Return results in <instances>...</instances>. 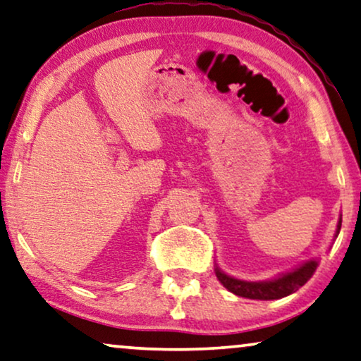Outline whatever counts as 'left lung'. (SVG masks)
<instances>
[{
    "label": "left lung",
    "instance_id": "obj_1",
    "mask_svg": "<svg viewBox=\"0 0 361 361\" xmlns=\"http://www.w3.org/2000/svg\"><path fill=\"white\" fill-rule=\"evenodd\" d=\"M342 219L338 220L337 225V233L341 232ZM316 267H318V262L316 261H308L305 262L303 266L295 269L293 272L283 274L282 277L274 279V281L267 282H245L238 281V279H233L224 274L220 269H215V276L224 285L228 292H232L238 297L250 298V300H279L287 297L290 293H295L300 287L310 281L311 276H313Z\"/></svg>",
    "mask_w": 361,
    "mask_h": 361
}]
</instances>
